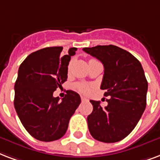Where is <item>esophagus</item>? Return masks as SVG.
<instances>
[{
    "instance_id": "obj_1",
    "label": "esophagus",
    "mask_w": 160,
    "mask_h": 160,
    "mask_svg": "<svg viewBox=\"0 0 160 160\" xmlns=\"http://www.w3.org/2000/svg\"><path fill=\"white\" fill-rule=\"evenodd\" d=\"M81 101H82V102H88V99L84 97V96H81Z\"/></svg>"
}]
</instances>
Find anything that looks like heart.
I'll return each mask as SVG.
<instances>
[{"label": "heart", "mask_w": 160, "mask_h": 160, "mask_svg": "<svg viewBox=\"0 0 160 160\" xmlns=\"http://www.w3.org/2000/svg\"><path fill=\"white\" fill-rule=\"evenodd\" d=\"M76 88L80 92L84 94H88L91 91V86L88 84H85V83H79L76 85Z\"/></svg>", "instance_id": "obj_1"}]
</instances>
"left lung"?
I'll return each mask as SVG.
<instances>
[{
	"mask_svg": "<svg viewBox=\"0 0 160 160\" xmlns=\"http://www.w3.org/2000/svg\"><path fill=\"white\" fill-rule=\"evenodd\" d=\"M85 53L104 65L101 89L107 106L90 101L93 111L87 117L90 133L103 142H116L128 135L142 117L146 107L148 81L140 62L132 54L115 45L84 48Z\"/></svg>",
	"mask_w": 160,
	"mask_h": 160,
	"instance_id": "8db88e82",
	"label": "left lung"
}]
</instances>
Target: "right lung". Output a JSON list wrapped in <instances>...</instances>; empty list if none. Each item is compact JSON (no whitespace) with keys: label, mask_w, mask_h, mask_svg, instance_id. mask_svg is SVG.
Instances as JSON below:
<instances>
[{"label":"right lung","mask_w":160,"mask_h":160,"mask_svg":"<svg viewBox=\"0 0 160 160\" xmlns=\"http://www.w3.org/2000/svg\"><path fill=\"white\" fill-rule=\"evenodd\" d=\"M63 47H49L32 53L21 64L16 80L14 107L21 122L34 138L43 142L59 139L80 104V95L67 91L60 100L53 91L68 77V65L76 48L62 55Z\"/></svg>","instance_id":"1"}]
</instances>
